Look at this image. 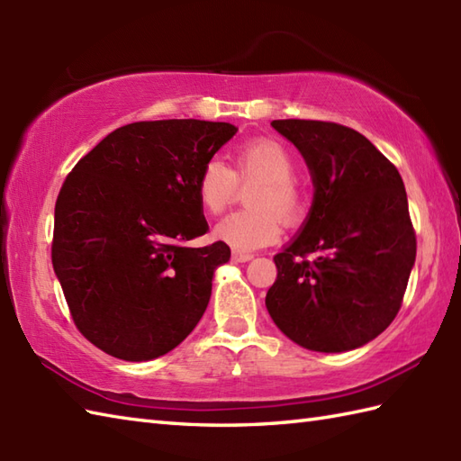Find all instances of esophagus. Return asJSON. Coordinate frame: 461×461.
Returning a JSON list of instances; mask_svg holds the SVG:
<instances>
[{"label": "esophagus", "instance_id": "esophagus-1", "mask_svg": "<svg viewBox=\"0 0 461 461\" xmlns=\"http://www.w3.org/2000/svg\"><path fill=\"white\" fill-rule=\"evenodd\" d=\"M231 259L233 261H240V263H248L253 259L251 253H246V251H231Z\"/></svg>", "mask_w": 461, "mask_h": 461}]
</instances>
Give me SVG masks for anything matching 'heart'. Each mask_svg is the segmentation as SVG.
I'll list each match as a JSON object with an SVG mask.
<instances>
[{"label":"heart","mask_w":461,"mask_h":461,"mask_svg":"<svg viewBox=\"0 0 461 461\" xmlns=\"http://www.w3.org/2000/svg\"><path fill=\"white\" fill-rule=\"evenodd\" d=\"M295 158L281 142L253 139L233 152V166L208 160L195 178V195L203 212L221 213L233 202L240 184L256 182L248 194L249 210L233 212L215 225L213 236L238 251L271 246L281 236V221L295 228L307 218L309 192L295 174Z\"/></svg>","instance_id":"obj_1"}]
</instances>
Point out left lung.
<instances>
[{"instance_id": "left-lung-1", "label": "left lung", "mask_w": 461, "mask_h": 461, "mask_svg": "<svg viewBox=\"0 0 461 461\" xmlns=\"http://www.w3.org/2000/svg\"><path fill=\"white\" fill-rule=\"evenodd\" d=\"M315 184L305 228L273 261L266 305L297 345L342 352L376 339L402 307L416 231L402 176L360 132L325 121H273Z\"/></svg>"}]
</instances>
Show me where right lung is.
Here are the masks:
<instances>
[{
    "label": "right lung",
    "instance_id": "add662e5",
    "mask_svg": "<svg viewBox=\"0 0 461 461\" xmlns=\"http://www.w3.org/2000/svg\"><path fill=\"white\" fill-rule=\"evenodd\" d=\"M236 131L195 119L132 122L68 172L55 203L53 269L75 327L106 355L152 360L198 325L230 248L185 246L208 231L195 178Z\"/></svg>",
    "mask_w": 461,
    "mask_h": 461
}]
</instances>
